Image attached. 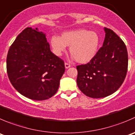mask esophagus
<instances>
[{
	"label": "esophagus",
	"instance_id": "esophagus-1",
	"mask_svg": "<svg viewBox=\"0 0 135 135\" xmlns=\"http://www.w3.org/2000/svg\"><path fill=\"white\" fill-rule=\"evenodd\" d=\"M65 68H66V69H69V68L70 67V64L67 63V62H65Z\"/></svg>",
	"mask_w": 135,
	"mask_h": 135
}]
</instances>
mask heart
I'll use <instances>...</instances> for the list:
<instances>
[{
	"label": "heart",
	"instance_id": "heart-1",
	"mask_svg": "<svg viewBox=\"0 0 135 135\" xmlns=\"http://www.w3.org/2000/svg\"><path fill=\"white\" fill-rule=\"evenodd\" d=\"M100 44L98 33L86 29H78L63 32L61 37L52 36L50 45L53 53L61 56L66 51V46H70L69 51L80 63H87L97 54Z\"/></svg>",
	"mask_w": 135,
	"mask_h": 135
}]
</instances>
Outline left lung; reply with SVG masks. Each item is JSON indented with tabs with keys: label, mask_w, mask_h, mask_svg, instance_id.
Wrapping results in <instances>:
<instances>
[{
	"label": "left lung",
	"mask_w": 135,
	"mask_h": 135,
	"mask_svg": "<svg viewBox=\"0 0 135 135\" xmlns=\"http://www.w3.org/2000/svg\"><path fill=\"white\" fill-rule=\"evenodd\" d=\"M102 47L91 61L76 66V82L83 94L92 98L108 96L117 91L127 75L128 54L125 44L113 30L104 27Z\"/></svg>",
	"instance_id": "8db88e82"
}]
</instances>
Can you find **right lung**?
Wrapping results in <instances>:
<instances>
[{
  "mask_svg": "<svg viewBox=\"0 0 135 135\" xmlns=\"http://www.w3.org/2000/svg\"><path fill=\"white\" fill-rule=\"evenodd\" d=\"M6 70L20 94L41 101L56 94L65 67L64 61L51 51L45 33L37 28L27 27L9 49Z\"/></svg>",
  "mask_w": 135,
  "mask_h": 135,
  "instance_id": "obj_1",
  "label": "right lung"
}]
</instances>
